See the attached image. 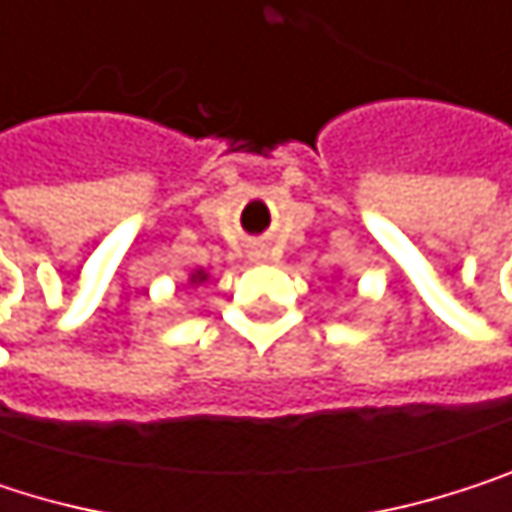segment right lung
<instances>
[{"instance_id": "1", "label": "right lung", "mask_w": 512, "mask_h": 512, "mask_svg": "<svg viewBox=\"0 0 512 512\" xmlns=\"http://www.w3.org/2000/svg\"><path fill=\"white\" fill-rule=\"evenodd\" d=\"M191 282H203V273H194V276H191Z\"/></svg>"}]
</instances>
